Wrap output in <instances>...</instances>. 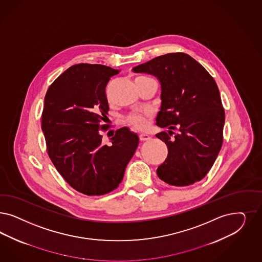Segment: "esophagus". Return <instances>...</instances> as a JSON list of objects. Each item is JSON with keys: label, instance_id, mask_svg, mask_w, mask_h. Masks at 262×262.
<instances>
[{"label": "esophagus", "instance_id": "esophagus-1", "mask_svg": "<svg viewBox=\"0 0 262 262\" xmlns=\"http://www.w3.org/2000/svg\"><path fill=\"white\" fill-rule=\"evenodd\" d=\"M149 139H150V136L147 135V134H141V135H140V140H141L142 142L148 141Z\"/></svg>", "mask_w": 262, "mask_h": 262}]
</instances>
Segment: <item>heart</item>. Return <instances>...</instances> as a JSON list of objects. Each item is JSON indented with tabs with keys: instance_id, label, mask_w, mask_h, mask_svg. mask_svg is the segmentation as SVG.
Masks as SVG:
<instances>
[{
	"instance_id": "obj_1",
	"label": "heart",
	"mask_w": 262,
	"mask_h": 262,
	"mask_svg": "<svg viewBox=\"0 0 262 262\" xmlns=\"http://www.w3.org/2000/svg\"><path fill=\"white\" fill-rule=\"evenodd\" d=\"M153 80L150 77L140 76L136 79V82L140 81H150ZM149 117L148 113H144V114H133L127 118V122L132 127L139 130H144L148 124L147 118Z\"/></svg>"
}]
</instances>
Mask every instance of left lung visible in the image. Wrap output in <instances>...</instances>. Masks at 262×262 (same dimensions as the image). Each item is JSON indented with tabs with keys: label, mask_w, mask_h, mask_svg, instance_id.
<instances>
[{
	"label": "left lung",
	"mask_w": 262,
	"mask_h": 262,
	"mask_svg": "<svg viewBox=\"0 0 262 262\" xmlns=\"http://www.w3.org/2000/svg\"><path fill=\"white\" fill-rule=\"evenodd\" d=\"M133 71L153 75L161 84L162 103L156 124L169 130L156 134L168 146V156L157 169L158 178L172 186L202 180L223 144L225 110L215 80L184 53L163 55Z\"/></svg>",
	"instance_id": "1"
}]
</instances>
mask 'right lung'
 Returning <instances> with one entry per match:
<instances>
[{"instance_id": "1", "label": "right lung", "mask_w": 262, "mask_h": 262, "mask_svg": "<svg viewBox=\"0 0 262 262\" xmlns=\"http://www.w3.org/2000/svg\"><path fill=\"white\" fill-rule=\"evenodd\" d=\"M119 70L79 63L51 84L44 98L41 128L47 152L69 185L86 195L108 194L121 182L139 137L127 127L116 131L112 144L102 143L109 105L106 85Z\"/></svg>"}]
</instances>
